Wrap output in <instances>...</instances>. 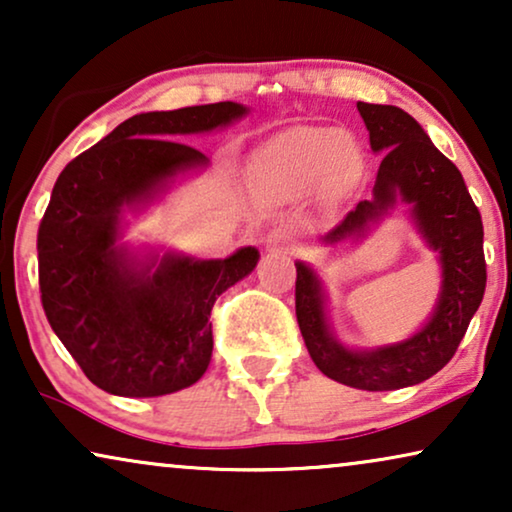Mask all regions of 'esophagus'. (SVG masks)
<instances>
[{
  "mask_svg": "<svg viewBox=\"0 0 512 512\" xmlns=\"http://www.w3.org/2000/svg\"><path fill=\"white\" fill-rule=\"evenodd\" d=\"M265 244H268V249L291 251L298 244V230L282 223V226H275L268 235H265Z\"/></svg>",
  "mask_w": 512,
  "mask_h": 512,
  "instance_id": "esophagus-1",
  "label": "esophagus"
}]
</instances>
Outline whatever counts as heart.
Instances as JSON below:
<instances>
[{"label":"heart","instance_id":"1","mask_svg":"<svg viewBox=\"0 0 512 512\" xmlns=\"http://www.w3.org/2000/svg\"><path fill=\"white\" fill-rule=\"evenodd\" d=\"M359 170V153L333 130H298L265 151L258 177L277 191H303L321 177L328 195H340Z\"/></svg>","mask_w":512,"mask_h":512}]
</instances>
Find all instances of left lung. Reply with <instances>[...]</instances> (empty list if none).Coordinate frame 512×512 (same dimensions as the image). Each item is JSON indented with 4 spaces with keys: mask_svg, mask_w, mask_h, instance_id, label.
Segmentation results:
<instances>
[{
    "mask_svg": "<svg viewBox=\"0 0 512 512\" xmlns=\"http://www.w3.org/2000/svg\"><path fill=\"white\" fill-rule=\"evenodd\" d=\"M356 109L370 132V146L384 156L373 200L359 202L324 240L340 242L361 233L401 198L412 205L419 230L440 254L443 291L429 324L410 340L352 352L328 333L317 275L296 263V317L307 352L326 377L354 389L391 391L429 380L457 352L485 296V230L457 165L433 146L415 118L391 104L359 102Z\"/></svg>",
    "mask_w": 512,
    "mask_h": 512,
    "instance_id": "obj_1",
    "label": "left lung"
}]
</instances>
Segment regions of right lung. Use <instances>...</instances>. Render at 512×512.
I'll return each instance as SVG.
<instances>
[{
  "label": "right lung",
  "mask_w": 512,
  "mask_h": 512,
  "mask_svg": "<svg viewBox=\"0 0 512 512\" xmlns=\"http://www.w3.org/2000/svg\"><path fill=\"white\" fill-rule=\"evenodd\" d=\"M216 102L149 111L123 121L67 163L39 223V291L46 319L95 387L116 396H163L198 382L212 359V307L258 261L244 247L226 261L165 256L135 268L116 249L118 214L205 156L179 135L244 114Z\"/></svg>",
  "instance_id": "1"
}]
</instances>
